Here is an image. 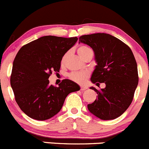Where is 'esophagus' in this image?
<instances>
[{
    "mask_svg": "<svg viewBox=\"0 0 149 149\" xmlns=\"http://www.w3.org/2000/svg\"><path fill=\"white\" fill-rule=\"evenodd\" d=\"M87 86H81L80 87V90H82V91H84V90H87Z\"/></svg>",
    "mask_w": 149,
    "mask_h": 149,
    "instance_id": "obj_1",
    "label": "esophagus"
}]
</instances>
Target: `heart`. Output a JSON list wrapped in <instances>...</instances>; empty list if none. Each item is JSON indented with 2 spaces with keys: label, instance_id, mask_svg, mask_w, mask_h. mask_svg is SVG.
Segmentation results:
<instances>
[{
  "label": "heart",
  "instance_id": "1",
  "mask_svg": "<svg viewBox=\"0 0 149 149\" xmlns=\"http://www.w3.org/2000/svg\"><path fill=\"white\" fill-rule=\"evenodd\" d=\"M77 54L82 59H84L86 56H89V55H92L93 56V51L90 47H87V46H81V47H78L77 49ZM68 53L65 54L64 56L62 57V63L63 64L65 62L66 59L67 57ZM70 79L74 81V82H77L79 84H83L85 83L88 78L89 74L86 71H79V72H73L70 73L69 74Z\"/></svg>",
  "mask_w": 149,
  "mask_h": 149
}]
</instances>
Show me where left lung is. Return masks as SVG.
I'll return each mask as SVG.
<instances>
[{"label": "left lung", "mask_w": 149, "mask_h": 149, "mask_svg": "<svg viewBox=\"0 0 149 149\" xmlns=\"http://www.w3.org/2000/svg\"><path fill=\"white\" fill-rule=\"evenodd\" d=\"M93 49L95 67L90 81L104 82L105 88L97 90V98L87 105L90 113L104 120H113L128 109L138 86L137 63L129 47L118 38L105 33L84 35L79 38Z\"/></svg>", "instance_id": "8db88e82"}]
</instances>
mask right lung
Returning <instances> with one entry per match:
<instances>
[{"mask_svg": "<svg viewBox=\"0 0 149 149\" xmlns=\"http://www.w3.org/2000/svg\"><path fill=\"white\" fill-rule=\"evenodd\" d=\"M77 37L45 36L21 47L13 62L10 85L21 110L31 118L45 120L57 114L70 93L80 87L64 79L59 87L49 85L52 72H59L65 53Z\"/></svg>", "mask_w": 149, "mask_h": 149, "instance_id": "right-lung-1", "label": "right lung"}]
</instances>
